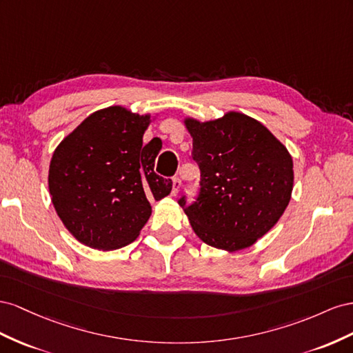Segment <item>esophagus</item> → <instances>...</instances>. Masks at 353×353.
<instances>
[{"label":"esophagus","instance_id":"1","mask_svg":"<svg viewBox=\"0 0 353 353\" xmlns=\"http://www.w3.org/2000/svg\"><path fill=\"white\" fill-rule=\"evenodd\" d=\"M171 185H173V189H171V195H177L180 186H182V180H180L179 177H173V180H171Z\"/></svg>","mask_w":353,"mask_h":353}]
</instances>
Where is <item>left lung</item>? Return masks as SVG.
I'll list each match as a JSON object with an SVG mask.
<instances>
[{
	"label": "left lung",
	"instance_id": "obj_1",
	"mask_svg": "<svg viewBox=\"0 0 353 353\" xmlns=\"http://www.w3.org/2000/svg\"><path fill=\"white\" fill-rule=\"evenodd\" d=\"M201 171L192 204H179L205 244L226 251L253 245L276 225L293 190V159L259 121L239 112L199 123L188 118Z\"/></svg>",
	"mask_w": 353,
	"mask_h": 353
}]
</instances>
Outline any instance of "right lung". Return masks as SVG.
Masks as SVG:
<instances>
[{"label":"right lung","mask_w":353,"mask_h":353,"mask_svg":"<svg viewBox=\"0 0 353 353\" xmlns=\"http://www.w3.org/2000/svg\"><path fill=\"white\" fill-rule=\"evenodd\" d=\"M149 115L110 106L87 117L56 148L48 189L56 213L79 243L117 250L134 241L152 208L171 192L158 152L143 146Z\"/></svg>","instance_id":"add662e5"}]
</instances>
